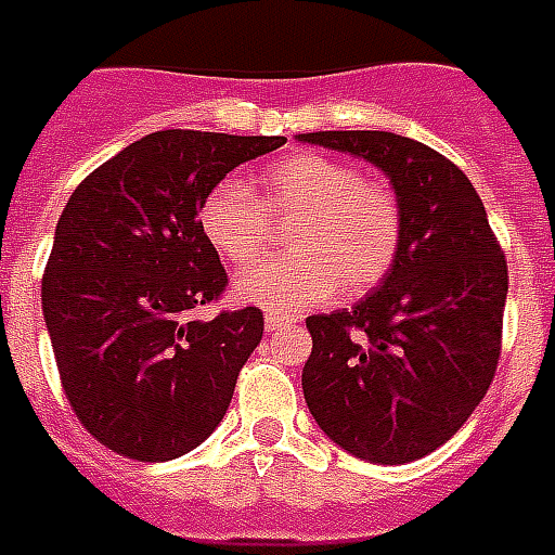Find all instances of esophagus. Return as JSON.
Here are the masks:
<instances>
[{
    "label": "esophagus",
    "mask_w": 555,
    "mask_h": 555,
    "mask_svg": "<svg viewBox=\"0 0 555 555\" xmlns=\"http://www.w3.org/2000/svg\"><path fill=\"white\" fill-rule=\"evenodd\" d=\"M286 325H293V317L274 313V310H269V313H266V332H281V328H286Z\"/></svg>",
    "instance_id": "obj_1"
}]
</instances>
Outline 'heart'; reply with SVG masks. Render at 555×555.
I'll list each match as a JSON object with an SVG mask.
<instances>
[{
    "label": "heart",
    "instance_id": "1",
    "mask_svg": "<svg viewBox=\"0 0 555 555\" xmlns=\"http://www.w3.org/2000/svg\"><path fill=\"white\" fill-rule=\"evenodd\" d=\"M293 221L289 257L235 278V293L266 310L320 305L340 286L361 296L383 281L400 247V206L383 182L359 179L344 160L298 152L259 172L257 196L235 179L218 182L199 203V230L233 266L266 254L271 223Z\"/></svg>",
    "mask_w": 555,
    "mask_h": 555
}]
</instances>
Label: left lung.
<instances>
[{
    "mask_svg": "<svg viewBox=\"0 0 555 555\" xmlns=\"http://www.w3.org/2000/svg\"><path fill=\"white\" fill-rule=\"evenodd\" d=\"M391 179L400 247L352 310L308 317L310 415L337 446L397 466L457 434L493 383L508 266L481 196L446 155L391 131L298 133Z\"/></svg>",
    "mask_w": 555,
    "mask_h": 555,
    "instance_id": "1",
    "label": "left lung"
}]
</instances>
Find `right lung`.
I'll return each mask as SVG.
<instances>
[{
  "label": "right lung",
  "instance_id": "obj_1",
  "mask_svg": "<svg viewBox=\"0 0 555 555\" xmlns=\"http://www.w3.org/2000/svg\"><path fill=\"white\" fill-rule=\"evenodd\" d=\"M286 137L155 131L70 194L41 281V308L74 415L121 457L160 463L206 442L262 340V310H223L227 271L199 203L238 164Z\"/></svg>",
  "mask_w": 555,
  "mask_h": 555
}]
</instances>
